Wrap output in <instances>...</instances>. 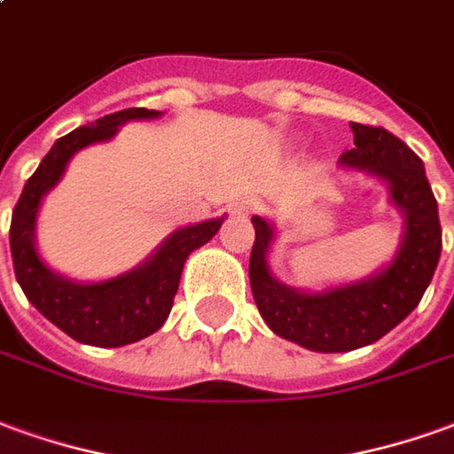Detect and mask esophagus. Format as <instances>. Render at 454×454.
I'll return each instance as SVG.
<instances>
[{"label":"esophagus","mask_w":454,"mask_h":454,"mask_svg":"<svg viewBox=\"0 0 454 454\" xmlns=\"http://www.w3.org/2000/svg\"><path fill=\"white\" fill-rule=\"evenodd\" d=\"M243 208H246V211H253V204H246Z\"/></svg>","instance_id":"34e87169"}]
</instances>
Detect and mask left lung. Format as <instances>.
Returning <instances> with one entry per match:
<instances>
[{
	"label": "left lung",
	"mask_w": 454,
	"mask_h": 454,
	"mask_svg": "<svg viewBox=\"0 0 454 454\" xmlns=\"http://www.w3.org/2000/svg\"><path fill=\"white\" fill-rule=\"evenodd\" d=\"M351 129L356 147L344 152L341 161L386 179L393 204L405 214L403 246L386 270L322 294L290 290L272 278L265 262L272 228L253 216L248 275L260 315L275 334L312 351H351L388 334L423 300L442 250L437 201L420 157L388 129L359 122Z\"/></svg>",
	"instance_id": "obj_1"
}]
</instances>
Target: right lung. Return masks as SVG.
I'll list each match as a JSON object with an SVG mask.
<instances>
[{
    "mask_svg": "<svg viewBox=\"0 0 454 454\" xmlns=\"http://www.w3.org/2000/svg\"><path fill=\"white\" fill-rule=\"evenodd\" d=\"M157 115V110L147 107H128L68 132L51 147L49 154L41 160L39 169L28 176L14 206L9 246L19 285L41 315L81 344L125 347L154 334L172 312L184 260L189 258L192 250L201 248L216 236L223 223V218H214L196 226L179 228L137 270L95 285L63 280L41 262L34 246L36 211L41 196L61 179L68 160L88 145L113 137L122 122Z\"/></svg>",
    "mask_w": 454,
    "mask_h": 454,
    "instance_id": "1",
    "label": "right lung"
}]
</instances>
